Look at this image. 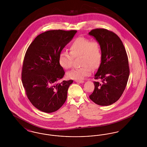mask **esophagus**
<instances>
[{
	"instance_id": "esophagus-1",
	"label": "esophagus",
	"mask_w": 147,
	"mask_h": 147,
	"mask_svg": "<svg viewBox=\"0 0 147 147\" xmlns=\"http://www.w3.org/2000/svg\"><path fill=\"white\" fill-rule=\"evenodd\" d=\"M77 83H83L84 82L83 80H76V81Z\"/></svg>"
}]
</instances>
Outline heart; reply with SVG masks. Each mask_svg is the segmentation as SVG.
Instances as JSON below:
<instances>
[{
  "label": "heart",
  "mask_w": 147,
  "mask_h": 147,
  "mask_svg": "<svg viewBox=\"0 0 147 147\" xmlns=\"http://www.w3.org/2000/svg\"><path fill=\"white\" fill-rule=\"evenodd\" d=\"M82 56V67L69 71L67 75L69 78L82 80L85 77L91 74L92 68H98L101 60V51L99 43L85 37L76 39L70 46V52H62L58 58L60 66L64 69L70 68L74 57ZM91 67H90V66Z\"/></svg>",
  "instance_id": "heart-1"
}]
</instances>
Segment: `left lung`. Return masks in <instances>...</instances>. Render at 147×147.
<instances>
[{
    "label": "left lung",
    "instance_id": "1",
    "mask_svg": "<svg viewBox=\"0 0 147 147\" xmlns=\"http://www.w3.org/2000/svg\"><path fill=\"white\" fill-rule=\"evenodd\" d=\"M89 35L100 45L101 63L94 77L102 82H94L95 89L89 98L97 105H112L122 95L129 76L126 49L119 36L106 29H94Z\"/></svg>",
    "mask_w": 147,
    "mask_h": 147
}]
</instances>
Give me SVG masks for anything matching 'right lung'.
Segmentation results:
<instances>
[{"label": "right lung", "instance_id": "obj_1", "mask_svg": "<svg viewBox=\"0 0 147 147\" xmlns=\"http://www.w3.org/2000/svg\"><path fill=\"white\" fill-rule=\"evenodd\" d=\"M77 32L76 30L47 31L38 35L27 49L22 83L30 102L42 112H55L67 99L68 88L73 81L57 83L65 74L58 58Z\"/></svg>", "mask_w": 147, "mask_h": 147}]
</instances>
